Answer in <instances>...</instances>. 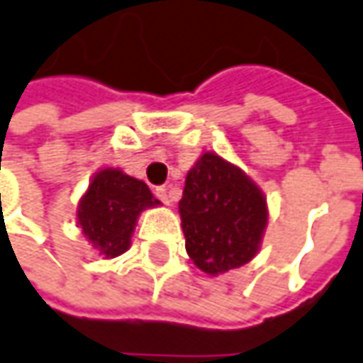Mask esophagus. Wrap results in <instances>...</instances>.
I'll use <instances>...</instances> for the list:
<instances>
[{
    "label": "esophagus",
    "instance_id": "esophagus-1",
    "mask_svg": "<svg viewBox=\"0 0 363 363\" xmlns=\"http://www.w3.org/2000/svg\"><path fill=\"white\" fill-rule=\"evenodd\" d=\"M157 196H159L167 206L172 202V191L169 186H159V189H157Z\"/></svg>",
    "mask_w": 363,
    "mask_h": 363
}]
</instances>
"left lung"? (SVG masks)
<instances>
[{"label":"left lung","instance_id":"left-lung-1","mask_svg":"<svg viewBox=\"0 0 363 363\" xmlns=\"http://www.w3.org/2000/svg\"><path fill=\"white\" fill-rule=\"evenodd\" d=\"M179 213L186 254L208 276L248 264L268 224L262 189L216 152H202L186 172Z\"/></svg>","mask_w":363,"mask_h":363}]
</instances>
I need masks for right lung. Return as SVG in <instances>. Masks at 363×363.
Wrapping results in <instances>:
<instances>
[{
    "mask_svg": "<svg viewBox=\"0 0 363 363\" xmlns=\"http://www.w3.org/2000/svg\"><path fill=\"white\" fill-rule=\"evenodd\" d=\"M159 204L145 182L105 167L93 174L79 199L77 224L91 246L109 260L129 250L140 213Z\"/></svg>",
    "mask_w": 363,
    "mask_h": 363,
    "instance_id": "1",
    "label": "right lung"
}]
</instances>
